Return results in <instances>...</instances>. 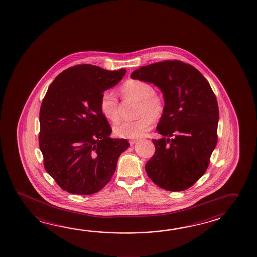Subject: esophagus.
I'll use <instances>...</instances> for the list:
<instances>
[{"label":"esophagus","instance_id":"obj_1","mask_svg":"<svg viewBox=\"0 0 257 257\" xmlns=\"http://www.w3.org/2000/svg\"><path fill=\"white\" fill-rule=\"evenodd\" d=\"M137 141H138V140H131V141H130V144L133 145V144L136 143Z\"/></svg>","mask_w":257,"mask_h":257}]
</instances>
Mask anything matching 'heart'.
Wrapping results in <instances>:
<instances>
[{"instance_id":"b5f03b06","label":"heart","mask_w":257,"mask_h":257,"mask_svg":"<svg viewBox=\"0 0 257 257\" xmlns=\"http://www.w3.org/2000/svg\"><path fill=\"white\" fill-rule=\"evenodd\" d=\"M125 98L139 101L137 120L125 121L115 126L116 136L123 139H137L150 131L153 120L160 119L165 111V99L156 93L153 86L144 81L131 79L120 86ZM100 110L107 120L116 123L119 120V102L114 91L106 90L101 95Z\"/></svg>"}]
</instances>
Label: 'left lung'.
<instances>
[{
    "mask_svg": "<svg viewBox=\"0 0 257 257\" xmlns=\"http://www.w3.org/2000/svg\"><path fill=\"white\" fill-rule=\"evenodd\" d=\"M131 76L158 86L165 99L157 126L163 137L152 140L155 153L145 165L147 174L164 190L184 191L205 173L216 147V96L205 77L181 61L141 66Z\"/></svg>",
    "mask_w": 257,
    "mask_h": 257,
    "instance_id": "1",
    "label": "left lung"
}]
</instances>
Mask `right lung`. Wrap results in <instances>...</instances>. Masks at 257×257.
I'll return each instance as SVG.
<instances>
[{
  "label": "right lung",
  "mask_w": 257,
  "mask_h": 257,
  "mask_svg": "<svg viewBox=\"0 0 257 257\" xmlns=\"http://www.w3.org/2000/svg\"><path fill=\"white\" fill-rule=\"evenodd\" d=\"M126 71L78 65L63 71L48 87L39 114V147L46 171L62 190L94 194L115 173L130 143L109 137L112 128L99 103Z\"/></svg>",
  "instance_id": "add662e5"
}]
</instances>
